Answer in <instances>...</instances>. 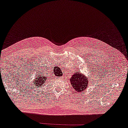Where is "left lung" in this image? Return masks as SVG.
Segmentation results:
<instances>
[{"label":"left lung","mask_w":128,"mask_h":128,"mask_svg":"<svg viewBox=\"0 0 128 128\" xmlns=\"http://www.w3.org/2000/svg\"><path fill=\"white\" fill-rule=\"evenodd\" d=\"M88 84V79L85 75H82L80 72L74 73L70 79V84L77 92L84 91L87 88Z\"/></svg>","instance_id":"obj_1"}]
</instances>
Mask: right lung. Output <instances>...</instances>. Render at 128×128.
Returning <instances> with one entry per match:
<instances>
[{"label": "right lung", "mask_w": 128, "mask_h": 128, "mask_svg": "<svg viewBox=\"0 0 128 128\" xmlns=\"http://www.w3.org/2000/svg\"><path fill=\"white\" fill-rule=\"evenodd\" d=\"M39 77H38V78H36V80H34L33 82V84H34L36 85L39 86H40V85H43L44 83H45L46 80V78L44 76H38Z\"/></svg>", "instance_id": "1"}]
</instances>
